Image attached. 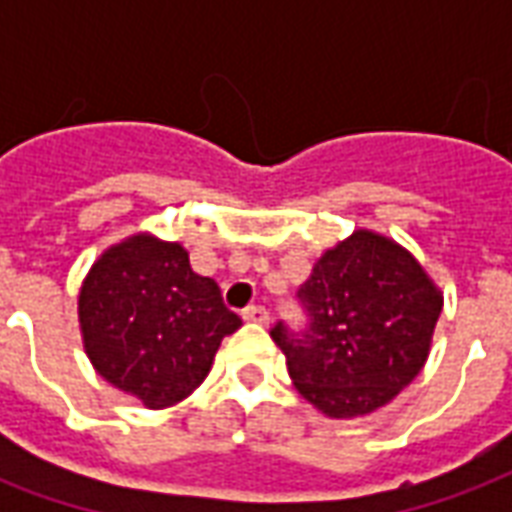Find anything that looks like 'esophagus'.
<instances>
[{
    "instance_id": "1",
    "label": "esophagus",
    "mask_w": 512,
    "mask_h": 512,
    "mask_svg": "<svg viewBox=\"0 0 512 512\" xmlns=\"http://www.w3.org/2000/svg\"><path fill=\"white\" fill-rule=\"evenodd\" d=\"M244 321L246 323H260V326H266V323H268V310H266V307H260V304H252V307H246V310H244Z\"/></svg>"
}]
</instances>
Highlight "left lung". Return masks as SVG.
I'll list each match as a JSON object with an SVG mask.
<instances>
[{"label":"left lung","instance_id":"8db88e82","mask_svg":"<svg viewBox=\"0 0 512 512\" xmlns=\"http://www.w3.org/2000/svg\"><path fill=\"white\" fill-rule=\"evenodd\" d=\"M299 299L310 329L296 337L277 323L271 340L307 403L329 419H354L417 378L444 293L406 246L359 227L315 260Z\"/></svg>","mask_w":512,"mask_h":512}]
</instances>
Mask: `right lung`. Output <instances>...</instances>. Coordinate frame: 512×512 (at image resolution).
I'll return each instance as SVG.
<instances>
[{
	"mask_svg": "<svg viewBox=\"0 0 512 512\" xmlns=\"http://www.w3.org/2000/svg\"><path fill=\"white\" fill-rule=\"evenodd\" d=\"M238 326L219 285L191 271L189 252L145 230L104 249L79 288L90 365L153 411L189 397Z\"/></svg>",
	"mask_w": 512,
	"mask_h": 512,
	"instance_id": "1",
	"label": "right lung"
}]
</instances>
